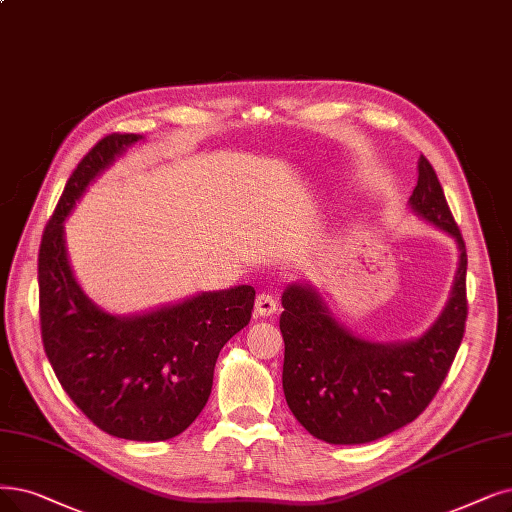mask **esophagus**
<instances>
[{"label": "esophagus", "instance_id": "34e87169", "mask_svg": "<svg viewBox=\"0 0 512 512\" xmlns=\"http://www.w3.org/2000/svg\"><path fill=\"white\" fill-rule=\"evenodd\" d=\"M277 309H279V302H277L275 296H271L267 292L258 294V298H256V313L260 317H271Z\"/></svg>", "mask_w": 512, "mask_h": 512}]
</instances>
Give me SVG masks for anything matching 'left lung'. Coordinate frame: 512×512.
Masks as SVG:
<instances>
[{
  "label": "left lung",
  "mask_w": 512,
  "mask_h": 512,
  "mask_svg": "<svg viewBox=\"0 0 512 512\" xmlns=\"http://www.w3.org/2000/svg\"><path fill=\"white\" fill-rule=\"evenodd\" d=\"M407 206L452 237L460 252L443 311L420 336L395 342L361 338L334 317L309 281H294L281 294L285 401L306 431L325 443H370L414 422L460 349L468 313L466 245L424 155Z\"/></svg>",
  "instance_id": "1"
}]
</instances>
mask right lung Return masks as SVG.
Instances as JSON below:
<instances>
[{
  "label": "right lung",
  "instance_id": "1",
  "mask_svg": "<svg viewBox=\"0 0 512 512\" xmlns=\"http://www.w3.org/2000/svg\"><path fill=\"white\" fill-rule=\"evenodd\" d=\"M140 134H109L77 163L39 248L44 349L65 393L100 431L130 441H166L208 403L218 353L250 323L256 290L199 292L132 315L94 304L73 273L65 222L92 182Z\"/></svg>",
  "mask_w": 512,
  "mask_h": 512
}]
</instances>
